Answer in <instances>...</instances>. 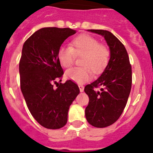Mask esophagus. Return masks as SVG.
<instances>
[{"label":"esophagus","instance_id":"1","mask_svg":"<svg viewBox=\"0 0 153 153\" xmlns=\"http://www.w3.org/2000/svg\"><path fill=\"white\" fill-rule=\"evenodd\" d=\"M79 90H80L81 92L84 91V86H83V85H79Z\"/></svg>","mask_w":153,"mask_h":153}]
</instances>
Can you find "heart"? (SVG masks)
Listing matches in <instances>:
<instances>
[{
    "label": "heart",
    "instance_id": "b5f03b06",
    "mask_svg": "<svg viewBox=\"0 0 153 153\" xmlns=\"http://www.w3.org/2000/svg\"><path fill=\"white\" fill-rule=\"evenodd\" d=\"M110 52L104 45L99 44L95 37L82 34L75 37L69 47L62 46L59 49L57 57L59 64L64 68L72 65L75 56H82L81 67L72 68L66 71L65 76L77 84H83L91 78L94 74L101 72L108 65Z\"/></svg>",
    "mask_w": 153,
    "mask_h": 153
}]
</instances>
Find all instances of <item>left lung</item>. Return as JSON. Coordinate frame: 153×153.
<instances>
[{
    "mask_svg": "<svg viewBox=\"0 0 153 153\" xmlns=\"http://www.w3.org/2000/svg\"><path fill=\"white\" fill-rule=\"evenodd\" d=\"M104 37L110 50L108 63L100 76L84 88L89 98L85 109L88 123L97 128L114 123L125 108L132 85V69L124 45L111 32L87 30ZM101 85V91L94 88Z\"/></svg>",
    "mask_w": 153,
    "mask_h": 153,
    "instance_id": "8db88e82",
    "label": "left lung"
}]
</instances>
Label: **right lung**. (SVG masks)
Here are the masks:
<instances>
[{
	"mask_svg": "<svg viewBox=\"0 0 153 153\" xmlns=\"http://www.w3.org/2000/svg\"><path fill=\"white\" fill-rule=\"evenodd\" d=\"M76 32L70 28H41L22 47L20 88L32 116L46 128L59 129L66 125L69 106L79 94L78 86L71 80L53 87L64 74L58 51Z\"/></svg>",
	"mask_w": 153,
	"mask_h": 153,
	"instance_id": "right-lung-1",
	"label": "right lung"
}]
</instances>
